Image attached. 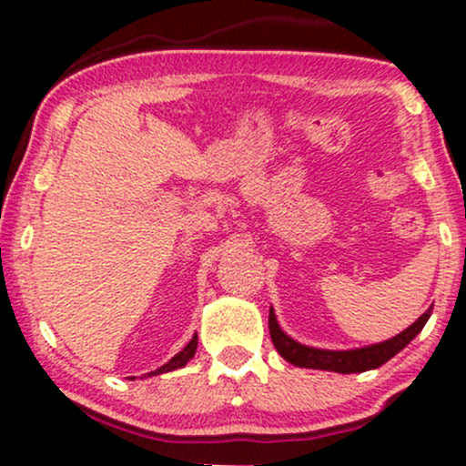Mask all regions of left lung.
<instances>
[{"mask_svg":"<svg viewBox=\"0 0 466 466\" xmlns=\"http://www.w3.org/2000/svg\"><path fill=\"white\" fill-rule=\"evenodd\" d=\"M431 309H427L425 313L416 319L414 324L408 326L403 333L386 341H379V344L363 346V349H352V350H322V349H311V346H304L300 341L291 339L285 330L280 329V324L276 322L274 309H269V335L274 341L276 350L280 352L282 360L298 368H313V370H329V372H366L372 368L383 366L388 360H392L397 352H400L405 346L420 333L422 326L430 319Z\"/></svg>","mask_w":466,"mask_h":466,"instance_id":"left-lung-1","label":"left lung"}]
</instances>
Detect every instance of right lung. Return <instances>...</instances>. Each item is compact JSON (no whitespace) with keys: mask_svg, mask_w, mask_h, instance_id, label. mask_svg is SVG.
I'll use <instances>...</instances> for the list:
<instances>
[{"mask_svg":"<svg viewBox=\"0 0 466 466\" xmlns=\"http://www.w3.org/2000/svg\"><path fill=\"white\" fill-rule=\"evenodd\" d=\"M197 344H199V341H197V335L192 337V339L188 341V346H186L184 350L181 352H177V355L173 357V360H170L168 363H164L162 368H157V370H153V372H148V377H155V374H162V372H170V370H177V368H184L186 363H188L192 357H195V350H197Z\"/></svg>","mask_w":466,"mask_h":466,"instance_id":"1","label":"right lung"}]
</instances>
